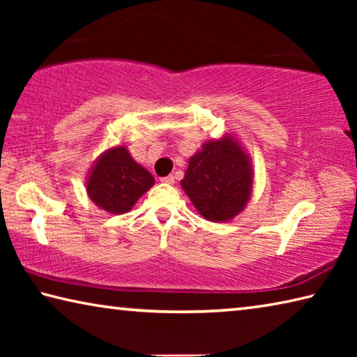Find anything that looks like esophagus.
<instances>
[{"instance_id":"1","label":"esophagus","mask_w":357,"mask_h":357,"mask_svg":"<svg viewBox=\"0 0 357 357\" xmlns=\"http://www.w3.org/2000/svg\"><path fill=\"white\" fill-rule=\"evenodd\" d=\"M160 181H162V183H165V184H174V176H173V174H170V176L160 178Z\"/></svg>"}]
</instances>
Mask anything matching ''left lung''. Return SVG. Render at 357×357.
Here are the masks:
<instances>
[{
    "label": "left lung",
    "instance_id": "left-lung-1",
    "mask_svg": "<svg viewBox=\"0 0 357 357\" xmlns=\"http://www.w3.org/2000/svg\"><path fill=\"white\" fill-rule=\"evenodd\" d=\"M181 185L204 219L229 220L250 198L249 157L231 137L204 143L189 160Z\"/></svg>",
    "mask_w": 357,
    "mask_h": 357
}]
</instances>
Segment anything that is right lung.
<instances>
[{
	"label": "right lung",
	"instance_id": "1",
	"mask_svg": "<svg viewBox=\"0 0 357 357\" xmlns=\"http://www.w3.org/2000/svg\"><path fill=\"white\" fill-rule=\"evenodd\" d=\"M154 184L153 174L132 159L124 146L108 149L96 162L86 190L107 213L123 214Z\"/></svg>",
	"mask_w": 357,
	"mask_h": 357
}]
</instances>
